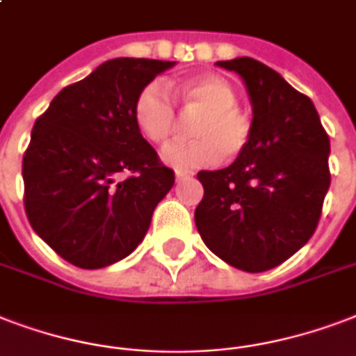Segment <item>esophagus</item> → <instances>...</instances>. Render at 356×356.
Returning a JSON list of instances; mask_svg holds the SVG:
<instances>
[{"instance_id":"esophagus-1","label":"esophagus","mask_w":356,"mask_h":356,"mask_svg":"<svg viewBox=\"0 0 356 356\" xmlns=\"http://www.w3.org/2000/svg\"><path fill=\"white\" fill-rule=\"evenodd\" d=\"M190 175H194V172H190V170H175V177H177V181H181V179L184 177H190Z\"/></svg>"}]
</instances>
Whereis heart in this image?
<instances>
[{"mask_svg": "<svg viewBox=\"0 0 356 356\" xmlns=\"http://www.w3.org/2000/svg\"><path fill=\"white\" fill-rule=\"evenodd\" d=\"M172 95L190 123V140L175 143L164 153L173 166H202L218 159L235 160L248 149L254 121L238 106L233 83L218 74H202L175 83ZM138 132L154 147H164L179 127L177 113L168 95L156 86H145L132 106Z\"/></svg>", "mask_w": 356, "mask_h": 356, "instance_id": "1", "label": "heart"}]
</instances>
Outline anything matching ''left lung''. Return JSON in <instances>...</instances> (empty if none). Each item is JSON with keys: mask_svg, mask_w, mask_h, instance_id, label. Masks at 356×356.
<instances>
[{"mask_svg": "<svg viewBox=\"0 0 356 356\" xmlns=\"http://www.w3.org/2000/svg\"><path fill=\"white\" fill-rule=\"evenodd\" d=\"M246 83L254 136L232 166L200 172L194 220L213 254L263 273L300 250L316 232L330 186L329 134L314 102L252 58L218 61Z\"/></svg>", "mask_w": 356, "mask_h": 356, "instance_id": "1", "label": "left lung"}]
</instances>
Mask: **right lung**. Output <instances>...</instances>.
Returning a JSON list of instances; mask_svg holds the SVG:
<instances>
[{
  "label": "right lung",
  "mask_w": 356,
  "mask_h": 356,
  "mask_svg": "<svg viewBox=\"0 0 356 356\" xmlns=\"http://www.w3.org/2000/svg\"><path fill=\"white\" fill-rule=\"evenodd\" d=\"M173 61L118 58L59 91L37 118L22 162L24 209L65 261L100 268L142 243L175 173L138 132L132 106ZM121 172L131 175L123 181Z\"/></svg>",
  "instance_id": "add662e5"
}]
</instances>
